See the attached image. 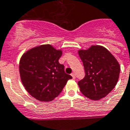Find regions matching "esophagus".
Here are the masks:
<instances>
[{"label":"esophagus","instance_id":"1","mask_svg":"<svg viewBox=\"0 0 130 130\" xmlns=\"http://www.w3.org/2000/svg\"><path fill=\"white\" fill-rule=\"evenodd\" d=\"M71 76H72V78H75V73H74V72H72V73L71 74Z\"/></svg>","mask_w":130,"mask_h":130}]
</instances>
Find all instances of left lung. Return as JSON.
I'll return each mask as SVG.
<instances>
[{
  "label": "left lung",
  "instance_id": "obj_1",
  "mask_svg": "<svg viewBox=\"0 0 130 130\" xmlns=\"http://www.w3.org/2000/svg\"><path fill=\"white\" fill-rule=\"evenodd\" d=\"M78 53L85 70V78L78 82L81 93L94 101L106 96L119 79L120 66L118 60L101 45H91Z\"/></svg>",
  "mask_w": 130,
  "mask_h": 130
}]
</instances>
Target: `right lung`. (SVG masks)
I'll use <instances>...</instances> for the list:
<instances>
[{
  "instance_id": "obj_1",
  "label": "right lung",
  "mask_w": 130,
  "mask_h": 130,
  "mask_svg": "<svg viewBox=\"0 0 130 130\" xmlns=\"http://www.w3.org/2000/svg\"><path fill=\"white\" fill-rule=\"evenodd\" d=\"M62 54L50 44L25 52L19 62V73L25 89L33 97L48 102L60 94L71 76L64 72L58 60Z\"/></svg>"
}]
</instances>
